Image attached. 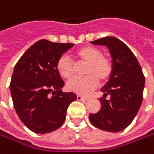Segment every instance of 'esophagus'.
Wrapping results in <instances>:
<instances>
[{
  "mask_svg": "<svg viewBox=\"0 0 154 154\" xmlns=\"http://www.w3.org/2000/svg\"><path fill=\"white\" fill-rule=\"evenodd\" d=\"M77 100H88V98L83 97L82 95H81V94H78V95H77Z\"/></svg>",
  "mask_w": 154,
  "mask_h": 154,
  "instance_id": "esophagus-1",
  "label": "esophagus"
}]
</instances>
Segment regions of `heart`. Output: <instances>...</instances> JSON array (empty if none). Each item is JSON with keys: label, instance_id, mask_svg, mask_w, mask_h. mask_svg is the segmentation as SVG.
I'll use <instances>...</instances> for the list:
<instances>
[{"label": "heart", "instance_id": "obj_1", "mask_svg": "<svg viewBox=\"0 0 154 154\" xmlns=\"http://www.w3.org/2000/svg\"><path fill=\"white\" fill-rule=\"evenodd\" d=\"M101 50L95 47L87 46L81 48L76 52L75 57L82 62L88 63L85 69L87 76L79 78L74 77L66 82V88L70 91L80 94H88L92 90L97 88L99 80L100 82L106 81L111 76L112 65L108 58L102 56ZM73 61L66 55L58 59L56 69L58 73L66 79L70 78L73 73Z\"/></svg>", "mask_w": 154, "mask_h": 154}]
</instances>
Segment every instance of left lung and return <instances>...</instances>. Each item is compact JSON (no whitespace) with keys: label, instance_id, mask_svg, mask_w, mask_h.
<instances>
[{"label":"left lung","instance_id":"1","mask_svg":"<svg viewBox=\"0 0 154 154\" xmlns=\"http://www.w3.org/2000/svg\"><path fill=\"white\" fill-rule=\"evenodd\" d=\"M92 44L106 46L112 60V72L101 92V107L90 113L89 120L99 129L116 133L127 128L140 107L145 87V76L137 58L120 40L107 36ZM107 96L109 99H106Z\"/></svg>","mask_w":154,"mask_h":154}]
</instances>
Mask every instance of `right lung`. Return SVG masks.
<instances>
[{
    "label": "right lung",
    "instance_id": "add662e5",
    "mask_svg": "<svg viewBox=\"0 0 154 154\" xmlns=\"http://www.w3.org/2000/svg\"><path fill=\"white\" fill-rule=\"evenodd\" d=\"M74 44L41 40L27 49L14 68L10 93L20 119L36 134H48L64 123L68 106L76 100L56 69L58 59Z\"/></svg>",
    "mask_w": 154,
    "mask_h": 154
}]
</instances>
